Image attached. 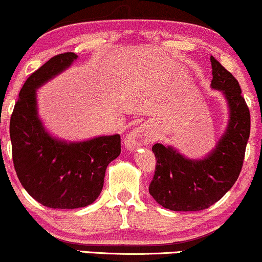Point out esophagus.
<instances>
[{
	"label": "esophagus",
	"instance_id": "obj_1",
	"mask_svg": "<svg viewBox=\"0 0 262 262\" xmlns=\"http://www.w3.org/2000/svg\"><path fill=\"white\" fill-rule=\"evenodd\" d=\"M154 139V134L148 125H140L134 128L130 133L124 138V145L128 150H134L141 145H148Z\"/></svg>",
	"mask_w": 262,
	"mask_h": 262
}]
</instances>
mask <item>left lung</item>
I'll return each instance as SVG.
<instances>
[{
	"label": "left lung",
	"mask_w": 262,
	"mask_h": 262,
	"mask_svg": "<svg viewBox=\"0 0 262 262\" xmlns=\"http://www.w3.org/2000/svg\"><path fill=\"white\" fill-rule=\"evenodd\" d=\"M210 87L223 93L228 106L227 128L202 159H189L173 146L158 143L155 175L149 193L164 208L176 212L202 210L218 202L239 177L250 135V112L235 77L210 56Z\"/></svg>",
	"instance_id": "obj_1"
}]
</instances>
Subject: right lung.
<instances>
[{"label": "right lung", "mask_w": 262, "mask_h": 262, "mask_svg": "<svg viewBox=\"0 0 262 262\" xmlns=\"http://www.w3.org/2000/svg\"><path fill=\"white\" fill-rule=\"evenodd\" d=\"M77 59L64 53L34 71L20 90L11 117L14 170L35 201L54 209H75L97 200L111 161L121 154V135L69 141L54 137L39 117L37 90Z\"/></svg>", "instance_id": "1"}]
</instances>
